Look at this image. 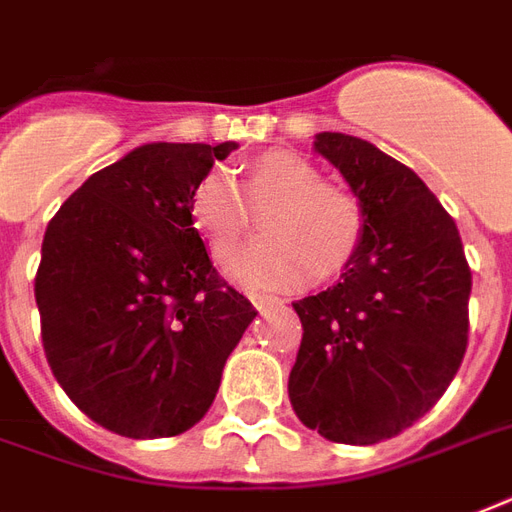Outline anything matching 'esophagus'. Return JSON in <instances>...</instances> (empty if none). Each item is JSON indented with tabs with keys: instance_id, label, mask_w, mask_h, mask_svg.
Here are the masks:
<instances>
[{
	"instance_id": "34e87169",
	"label": "esophagus",
	"mask_w": 512,
	"mask_h": 512,
	"mask_svg": "<svg viewBox=\"0 0 512 512\" xmlns=\"http://www.w3.org/2000/svg\"><path fill=\"white\" fill-rule=\"evenodd\" d=\"M249 300H252V305H255L257 311H265V308H276V305H281L279 297H268V295H249Z\"/></svg>"
}]
</instances>
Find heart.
<instances>
[{
	"label": "heart",
	"mask_w": 512,
	"mask_h": 512,
	"mask_svg": "<svg viewBox=\"0 0 512 512\" xmlns=\"http://www.w3.org/2000/svg\"><path fill=\"white\" fill-rule=\"evenodd\" d=\"M263 239L252 241L228 263L239 287L273 292L300 289L319 273L345 271L361 249L366 215L361 201L292 151H268L244 167L241 193L233 177L209 170L193 185L188 212L217 263L231 257L247 233L249 209H260Z\"/></svg>",
	"instance_id": "1"
}]
</instances>
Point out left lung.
I'll list each match as a JSON object with an SVG mask.
<instances>
[{
    "mask_svg": "<svg viewBox=\"0 0 512 512\" xmlns=\"http://www.w3.org/2000/svg\"><path fill=\"white\" fill-rule=\"evenodd\" d=\"M313 148L361 201L366 233L335 287L297 300L289 401L335 444L398 436L444 396L468 348L470 268L457 225L406 164L342 132Z\"/></svg>",
    "mask_w": 512,
    "mask_h": 512,
    "instance_id": "1",
    "label": "left lung"
}]
</instances>
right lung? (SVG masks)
<instances>
[{"instance_id": "obj_1", "label": "right lung", "mask_w": 512, "mask_h": 512, "mask_svg": "<svg viewBox=\"0 0 512 512\" xmlns=\"http://www.w3.org/2000/svg\"><path fill=\"white\" fill-rule=\"evenodd\" d=\"M236 148H135L87 177L44 231V356L68 398L119 436L193 428L257 316L220 279L188 212L193 185Z\"/></svg>"}]
</instances>
